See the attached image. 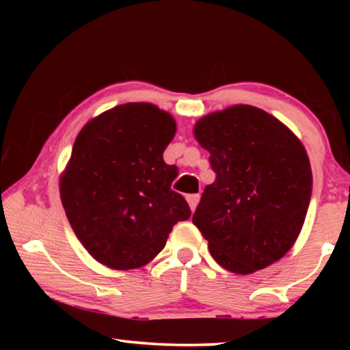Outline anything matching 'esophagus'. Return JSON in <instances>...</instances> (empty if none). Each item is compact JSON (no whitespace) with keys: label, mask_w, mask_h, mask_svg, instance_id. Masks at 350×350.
Here are the masks:
<instances>
[{"label":"esophagus","mask_w":350,"mask_h":350,"mask_svg":"<svg viewBox=\"0 0 350 350\" xmlns=\"http://www.w3.org/2000/svg\"><path fill=\"white\" fill-rule=\"evenodd\" d=\"M199 199H200V194H188V196H187V200H188L189 208H191V211L196 210V206L199 204Z\"/></svg>","instance_id":"esophagus-1"}]
</instances>
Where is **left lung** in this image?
<instances>
[{"mask_svg":"<svg viewBox=\"0 0 350 350\" xmlns=\"http://www.w3.org/2000/svg\"><path fill=\"white\" fill-rule=\"evenodd\" d=\"M194 137L216 173L193 216L211 256L239 275L269 267L292 248L309 208L312 170L303 144L250 105L199 118Z\"/></svg>","mask_w":350,"mask_h":350,"instance_id":"left-lung-1","label":"left lung"}]
</instances>
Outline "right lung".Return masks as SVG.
<instances>
[{
  "mask_svg": "<svg viewBox=\"0 0 350 350\" xmlns=\"http://www.w3.org/2000/svg\"><path fill=\"white\" fill-rule=\"evenodd\" d=\"M176 134L171 114L151 103L116 106L92 118L75 139L60 177V196L79 241L114 270L146 265L191 210L171 189L176 165L163 151Z\"/></svg>",
  "mask_w": 350,
  "mask_h": 350,
  "instance_id": "1",
  "label": "right lung"
}]
</instances>
